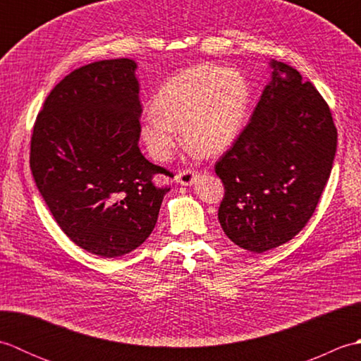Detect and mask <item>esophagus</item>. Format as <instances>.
Returning a JSON list of instances; mask_svg holds the SVG:
<instances>
[{
	"mask_svg": "<svg viewBox=\"0 0 361 361\" xmlns=\"http://www.w3.org/2000/svg\"><path fill=\"white\" fill-rule=\"evenodd\" d=\"M197 178H198V172L194 171V169H183V171H180L178 175H176V181L185 186H190Z\"/></svg>",
	"mask_w": 361,
	"mask_h": 361,
	"instance_id": "34e87169",
	"label": "esophagus"
}]
</instances>
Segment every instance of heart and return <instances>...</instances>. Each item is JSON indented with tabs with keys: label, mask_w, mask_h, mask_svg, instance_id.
Returning <instances> with one entry per match:
<instances>
[{
	"label": "heart",
	"mask_w": 361,
	"mask_h": 361,
	"mask_svg": "<svg viewBox=\"0 0 361 361\" xmlns=\"http://www.w3.org/2000/svg\"><path fill=\"white\" fill-rule=\"evenodd\" d=\"M250 104L243 75L212 65H198L175 74L152 102L142 119V140L157 161H167L178 147L181 128L186 147L203 157L217 155L240 133Z\"/></svg>",
	"instance_id": "heart-1"
}]
</instances>
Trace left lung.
<instances>
[{
  "label": "left lung",
  "instance_id": "1",
  "mask_svg": "<svg viewBox=\"0 0 361 361\" xmlns=\"http://www.w3.org/2000/svg\"><path fill=\"white\" fill-rule=\"evenodd\" d=\"M273 79L216 173L225 186L219 221L240 248L264 252L307 225L331 176L336 127L324 97L295 68Z\"/></svg>",
  "mask_w": 361,
  "mask_h": 361
}]
</instances>
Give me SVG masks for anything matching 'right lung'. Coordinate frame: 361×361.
Listing matches in <instances>:
<instances>
[{
	"label": "right lung",
	"mask_w": 361,
	"mask_h": 361,
	"mask_svg": "<svg viewBox=\"0 0 361 361\" xmlns=\"http://www.w3.org/2000/svg\"><path fill=\"white\" fill-rule=\"evenodd\" d=\"M132 59L99 60L60 80L37 114L30 171L54 220L88 252L118 257L147 239L173 176L137 147L140 85Z\"/></svg>",
	"instance_id": "1"
}]
</instances>
